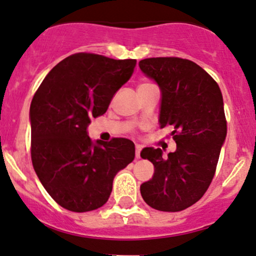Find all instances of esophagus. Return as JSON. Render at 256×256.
Listing matches in <instances>:
<instances>
[{
	"label": "esophagus",
	"instance_id": "obj_1",
	"mask_svg": "<svg viewBox=\"0 0 256 256\" xmlns=\"http://www.w3.org/2000/svg\"><path fill=\"white\" fill-rule=\"evenodd\" d=\"M140 151H142V146L136 145V158H140Z\"/></svg>",
	"mask_w": 256,
	"mask_h": 256
}]
</instances>
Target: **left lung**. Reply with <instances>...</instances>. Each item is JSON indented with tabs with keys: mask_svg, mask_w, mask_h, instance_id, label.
Here are the masks:
<instances>
[{
	"mask_svg": "<svg viewBox=\"0 0 256 256\" xmlns=\"http://www.w3.org/2000/svg\"><path fill=\"white\" fill-rule=\"evenodd\" d=\"M139 66L160 87V127L173 129L176 142L166 158L160 148L140 152L154 166L140 192L157 210H184L200 200L213 180L228 134L222 94L210 74L191 60L148 58Z\"/></svg>",
	"mask_w": 256,
	"mask_h": 256,
	"instance_id": "1",
	"label": "left lung"
}]
</instances>
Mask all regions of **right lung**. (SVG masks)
<instances>
[{"label":"right lung","mask_w":256,"mask_h":256,"mask_svg":"<svg viewBox=\"0 0 256 256\" xmlns=\"http://www.w3.org/2000/svg\"><path fill=\"white\" fill-rule=\"evenodd\" d=\"M136 65V59L72 54L52 68L34 96V169L46 191L68 210L83 213L104 206L116 174L136 157L132 140L93 142L87 130L92 117L106 112Z\"/></svg>","instance_id":"1"}]
</instances>
